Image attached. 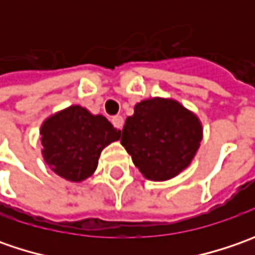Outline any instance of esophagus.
I'll list each match as a JSON object with an SVG mask.
<instances>
[{"instance_id": "1", "label": "esophagus", "mask_w": 255, "mask_h": 255, "mask_svg": "<svg viewBox=\"0 0 255 255\" xmlns=\"http://www.w3.org/2000/svg\"><path fill=\"white\" fill-rule=\"evenodd\" d=\"M112 123L118 130H121L123 128V118L122 116H115V118H112Z\"/></svg>"}]
</instances>
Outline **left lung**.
Masks as SVG:
<instances>
[{"instance_id": "left-lung-1", "label": "left lung", "mask_w": 255, "mask_h": 255, "mask_svg": "<svg viewBox=\"0 0 255 255\" xmlns=\"http://www.w3.org/2000/svg\"><path fill=\"white\" fill-rule=\"evenodd\" d=\"M121 143L147 180H170L187 169L200 147L199 116L170 98H150L134 105Z\"/></svg>"}]
</instances>
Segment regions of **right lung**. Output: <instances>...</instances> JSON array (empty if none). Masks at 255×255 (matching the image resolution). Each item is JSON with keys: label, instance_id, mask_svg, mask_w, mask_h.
<instances>
[{"label": "right lung", "instance_id": "right-lung-1", "mask_svg": "<svg viewBox=\"0 0 255 255\" xmlns=\"http://www.w3.org/2000/svg\"><path fill=\"white\" fill-rule=\"evenodd\" d=\"M39 133L44 162L72 183L91 177L103 149L121 139V130H116L103 115H93L81 105L48 116Z\"/></svg>", "mask_w": 255, "mask_h": 255}]
</instances>
